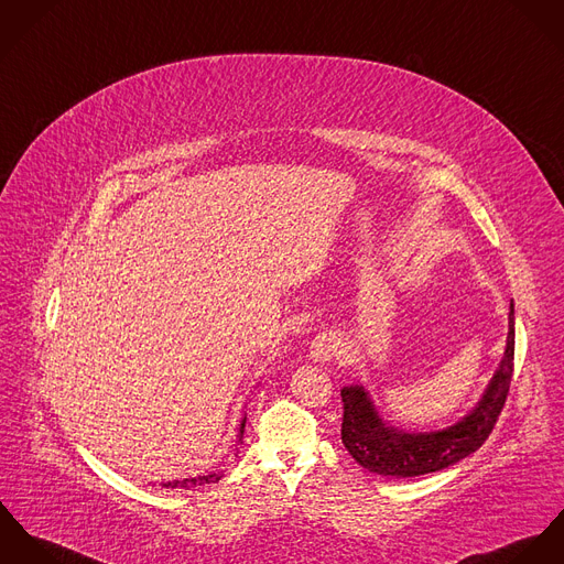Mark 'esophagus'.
<instances>
[{"instance_id":"esophagus-1","label":"esophagus","mask_w":564,"mask_h":564,"mask_svg":"<svg viewBox=\"0 0 564 564\" xmlns=\"http://www.w3.org/2000/svg\"><path fill=\"white\" fill-rule=\"evenodd\" d=\"M310 352H312L313 361L324 364V361H330L333 357H337L341 350H339V341H337L333 335L322 333V335H317V337L313 339Z\"/></svg>"}]
</instances>
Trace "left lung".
I'll use <instances>...</instances> for the list:
<instances>
[{"instance_id": "left-lung-1", "label": "left lung", "mask_w": 564, "mask_h": 564, "mask_svg": "<svg viewBox=\"0 0 564 564\" xmlns=\"http://www.w3.org/2000/svg\"><path fill=\"white\" fill-rule=\"evenodd\" d=\"M512 359L514 305L510 303L508 337L500 366L478 404L463 420L435 433H404L382 422L366 387L350 384L341 389V443L364 469L378 476L413 478L445 469L474 454L491 435L508 395Z\"/></svg>"}]
</instances>
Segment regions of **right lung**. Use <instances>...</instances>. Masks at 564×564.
Returning a JSON list of instances; mask_svg holds the SVG:
<instances>
[{
    "label": "right lung",
    "instance_id": "1",
    "mask_svg": "<svg viewBox=\"0 0 564 564\" xmlns=\"http://www.w3.org/2000/svg\"><path fill=\"white\" fill-rule=\"evenodd\" d=\"M245 424H247V417L242 420L240 424V435L238 441H242L245 435ZM223 478V474H207V476H198V478H186V480H173V482H164L166 489H189V487H200V485H212V482H218Z\"/></svg>",
    "mask_w": 564,
    "mask_h": 564
}]
</instances>
